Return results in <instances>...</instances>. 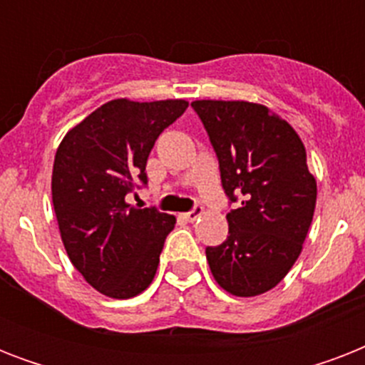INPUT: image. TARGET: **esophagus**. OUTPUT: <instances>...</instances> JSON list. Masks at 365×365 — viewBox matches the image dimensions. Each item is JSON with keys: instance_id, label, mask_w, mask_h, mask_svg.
Instances as JSON below:
<instances>
[{"instance_id": "esophagus-1", "label": "esophagus", "mask_w": 365, "mask_h": 365, "mask_svg": "<svg viewBox=\"0 0 365 365\" xmlns=\"http://www.w3.org/2000/svg\"><path fill=\"white\" fill-rule=\"evenodd\" d=\"M200 214H202V210H200V206H197V208H193V210L182 214V217L185 220V222H195V220H199Z\"/></svg>"}]
</instances>
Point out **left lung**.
Here are the masks:
<instances>
[{"label": "left lung", "instance_id": "obj_1", "mask_svg": "<svg viewBox=\"0 0 365 365\" xmlns=\"http://www.w3.org/2000/svg\"><path fill=\"white\" fill-rule=\"evenodd\" d=\"M220 163L229 202V237L206 248L216 282L239 297L265 294L299 257L317 206L305 145L280 117L250 102L191 104Z\"/></svg>", "mask_w": 365, "mask_h": 365}]
</instances>
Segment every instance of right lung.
Wrapping results in <instances>:
<instances>
[{
  "instance_id": "obj_1",
  "label": "right lung",
  "mask_w": 365,
  "mask_h": 365,
  "mask_svg": "<svg viewBox=\"0 0 365 365\" xmlns=\"http://www.w3.org/2000/svg\"><path fill=\"white\" fill-rule=\"evenodd\" d=\"M185 100L100 106L60 143L53 205L73 267L94 289L115 299L142 294L176 217L126 205L148 185L145 165L157 138L187 110Z\"/></svg>"
}]
</instances>
